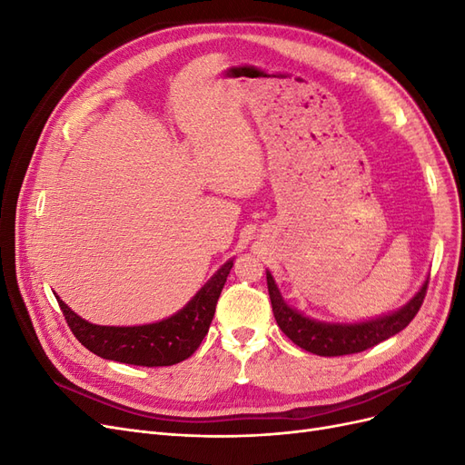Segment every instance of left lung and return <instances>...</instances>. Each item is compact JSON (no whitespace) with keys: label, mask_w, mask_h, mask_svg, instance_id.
Segmentation results:
<instances>
[{"label":"left lung","mask_w":465,"mask_h":465,"mask_svg":"<svg viewBox=\"0 0 465 465\" xmlns=\"http://www.w3.org/2000/svg\"><path fill=\"white\" fill-rule=\"evenodd\" d=\"M267 273V291H270L273 316L277 320V326L281 328L289 340L299 345L304 351H311L320 357H340L361 353L364 349H371L378 343L386 341L388 337L400 333L403 328L410 326V322L419 312L420 304L425 301L429 279L419 289L415 297L401 306L400 311L391 312L388 316H380L367 322H355V323H330V322H318L301 314L299 311L291 308L275 285V281L270 272Z\"/></svg>","instance_id":"1"}]
</instances>
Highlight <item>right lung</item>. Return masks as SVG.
I'll list each match as a JSON object with an SVG mask.
<instances>
[{
	"mask_svg": "<svg viewBox=\"0 0 465 465\" xmlns=\"http://www.w3.org/2000/svg\"><path fill=\"white\" fill-rule=\"evenodd\" d=\"M231 267L232 260L221 265V270L174 316L145 326H96L77 316L60 297L55 299L67 326L91 353L135 367H171L192 357L203 341Z\"/></svg>",
	"mask_w": 465,
	"mask_h": 465,
	"instance_id": "obj_1",
	"label": "right lung"
}]
</instances>
